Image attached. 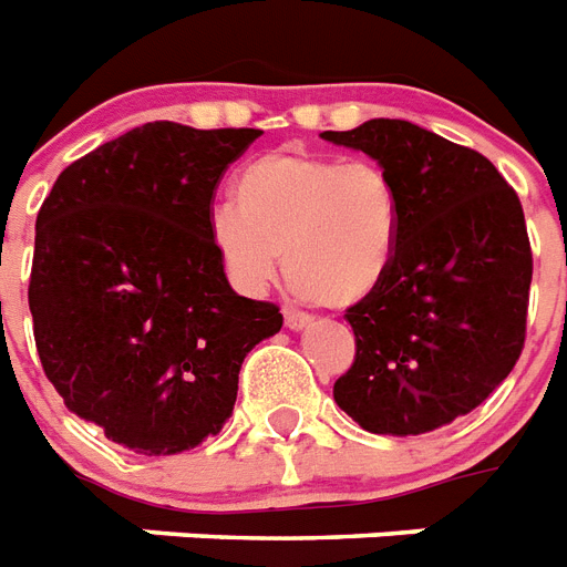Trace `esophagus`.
<instances>
[{"label": "esophagus", "mask_w": 567, "mask_h": 567, "mask_svg": "<svg viewBox=\"0 0 567 567\" xmlns=\"http://www.w3.org/2000/svg\"><path fill=\"white\" fill-rule=\"evenodd\" d=\"M284 321H287L289 330H305L310 324V316L305 312H296V310H284Z\"/></svg>", "instance_id": "obj_1"}]
</instances>
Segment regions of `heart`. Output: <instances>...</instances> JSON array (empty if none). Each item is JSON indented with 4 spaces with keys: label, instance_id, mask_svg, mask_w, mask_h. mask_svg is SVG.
Masks as SVG:
<instances>
[{
    "label": "heart",
    "instance_id": "obj_1",
    "mask_svg": "<svg viewBox=\"0 0 567 567\" xmlns=\"http://www.w3.org/2000/svg\"><path fill=\"white\" fill-rule=\"evenodd\" d=\"M401 228V193L383 166L284 148L239 172L234 205L210 213L207 237L243 292L269 287L280 255L296 296L348 310L389 278Z\"/></svg>",
    "mask_w": 567,
    "mask_h": 567
}]
</instances>
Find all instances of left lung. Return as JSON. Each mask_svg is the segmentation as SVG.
Masks as SVG:
<instances>
[{
  "label": "left lung",
  "mask_w": 567,
  "mask_h": 567,
  "mask_svg": "<svg viewBox=\"0 0 567 567\" xmlns=\"http://www.w3.org/2000/svg\"><path fill=\"white\" fill-rule=\"evenodd\" d=\"M321 137L374 157L404 205L389 278L346 312L357 354L333 398L380 436L445 427L504 383L524 348L533 251L518 196L488 157L412 122Z\"/></svg>",
  "instance_id": "1"
}]
</instances>
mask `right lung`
I'll return each instance as SVG.
<instances>
[{"mask_svg":"<svg viewBox=\"0 0 567 567\" xmlns=\"http://www.w3.org/2000/svg\"><path fill=\"white\" fill-rule=\"evenodd\" d=\"M262 131L146 122L70 163L38 213L29 310L66 410L134 454L216 436L239 365L284 324L230 289L213 196Z\"/></svg>","mask_w":567,"mask_h":567,"instance_id":"1","label":"right lung"}]
</instances>
